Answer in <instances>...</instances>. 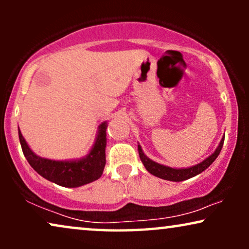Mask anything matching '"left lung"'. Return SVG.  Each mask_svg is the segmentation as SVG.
<instances>
[{
	"instance_id": "1",
	"label": "left lung",
	"mask_w": 249,
	"mask_h": 249,
	"mask_svg": "<svg viewBox=\"0 0 249 249\" xmlns=\"http://www.w3.org/2000/svg\"><path fill=\"white\" fill-rule=\"evenodd\" d=\"M224 142V136L221 139L219 146H217L215 151H214L210 156H207L205 160H203L202 162L198 163V164H195L193 166H189V168H171V166H166L163 164H160V163L153 161L147 156L145 155V153L142 152V146L138 144V153L139 158H141V161L142 164L146 168V170L151 173V175L158 177V178L169 180V181H183V180L190 179L193 177H195L199 173L209 168V166L212 164V163L215 161V159L219 156L221 149H222Z\"/></svg>"
}]
</instances>
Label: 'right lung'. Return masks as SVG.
<instances>
[{
  "label": "right lung",
  "mask_w": 249,
  "mask_h": 249,
  "mask_svg": "<svg viewBox=\"0 0 249 249\" xmlns=\"http://www.w3.org/2000/svg\"><path fill=\"white\" fill-rule=\"evenodd\" d=\"M107 121L98 125L96 138L90 151L84 158L74 160H50L40 158L35 154L27 144L19 129V141L21 144L23 155L30 166L51 182L76 188L97 180L103 173L105 166V147H107Z\"/></svg>",
  "instance_id": "1"
}]
</instances>
